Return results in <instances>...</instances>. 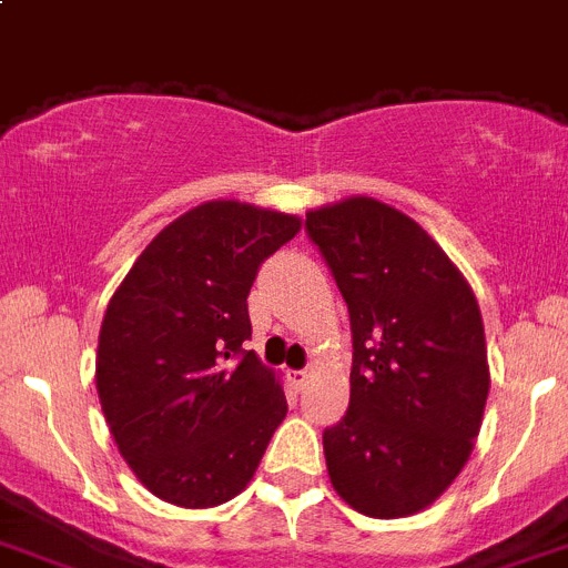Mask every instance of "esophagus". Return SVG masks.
Here are the masks:
<instances>
[{
	"label": "esophagus",
	"instance_id": "esophagus-1",
	"mask_svg": "<svg viewBox=\"0 0 568 568\" xmlns=\"http://www.w3.org/2000/svg\"><path fill=\"white\" fill-rule=\"evenodd\" d=\"M288 379H291V385L296 387V390H303V387L308 385L311 373H308V371H291V373H288Z\"/></svg>",
	"mask_w": 568,
	"mask_h": 568
}]
</instances>
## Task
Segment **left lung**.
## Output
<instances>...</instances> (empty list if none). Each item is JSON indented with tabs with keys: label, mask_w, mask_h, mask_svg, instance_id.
<instances>
[{
	"label": "left lung",
	"mask_w": 568,
	"mask_h": 568,
	"mask_svg": "<svg viewBox=\"0 0 568 568\" xmlns=\"http://www.w3.org/2000/svg\"><path fill=\"white\" fill-rule=\"evenodd\" d=\"M351 314V405L322 433L331 484L367 518H405L456 481L489 393L473 288L416 221L373 197L305 214Z\"/></svg>",
	"instance_id": "8db88e82"
}]
</instances>
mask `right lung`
I'll return each mask as SVG.
<instances>
[{"mask_svg": "<svg viewBox=\"0 0 568 568\" xmlns=\"http://www.w3.org/2000/svg\"><path fill=\"white\" fill-rule=\"evenodd\" d=\"M296 232V214L201 203L152 240L106 305L101 410L138 481L166 504L206 509L243 493L288 413L243 342L260 265Z\"/></svg>", "mask_w": 568, "mask_h": 568, "instance_id": "obj_1", "label": "right lung"}]
</instances>
